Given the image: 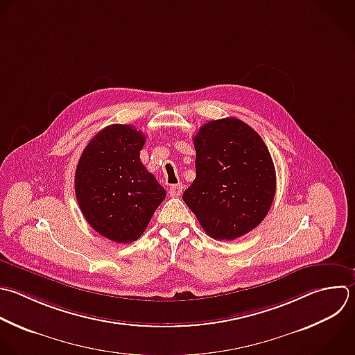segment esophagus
Returning <instances> with one entry per match:
<instances>
[{
    "mask_svg": "<svg viewBox=\"0 0 355 355\" xmlns=\"http://www.w3.org/2000/svg\"><path fill=\"white\" fill-rule=\"evenodd\" d=\"M182 191H183V186H182L180 183L172 184V186L169 187V196H171V197H179V196L182 194Z\"/></svg>",
    "mask_w": 355,
    "mask_h": 355,
    "instance_id": "1",
    "label": "esophagus"
}]
</instances>
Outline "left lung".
<instances>
[{
  "instance_id": "obj_1",
  "label": "left lung",
  "mask_w": 355,
  "mask_h": 355,
  "mask_svg": "<svg viewBox=\"0 0 355 355\" xmlns=\"http://www.w3.org/2000/svg\"><path fill=\"white\" fill-rule=\"evenodd\" d=\"M196 179L183 201L208 236L234 240L266 216L276 190L273 161L261 136L236 118L211 121L193 139Z\"/></svg>"
}]
</instances>
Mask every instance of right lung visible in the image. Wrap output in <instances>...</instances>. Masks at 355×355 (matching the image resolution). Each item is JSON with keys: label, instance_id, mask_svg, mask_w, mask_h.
<instances>
[{"label": "right lung", "instance_id": "obj_1", "mask_svg": "<svg viewBox=\"0 0 355 355\" xmlns=\"http://www.w3.org/2000/svg\"><path fill=\"white\" fill-rule=\"evenodd\" d=\"M146 136L130 125H110L80 155L75 193L83 216L115 243L137 240L166 191L140 161Z\"/></svg>", "mask_w": 355, "mask_h": 355}]
</instances>
